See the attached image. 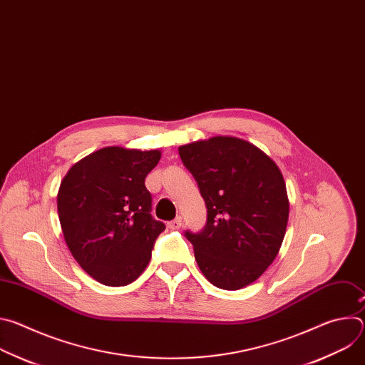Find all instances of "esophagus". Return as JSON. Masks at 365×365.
<instances>
[{
  "instance_id": "1",
  "label": "esophagus",
  "mask_w": 365,
  "mask_h": 365,
  "mask_svg": "<svg viewBox=\"0 0 365 365\" xmlns=\"http://www.w3.org/2000/svg\"><path fill=\"white\" fill-rule=\"evenodd\" d=\"M168 227H169L170 230H179V228L182 227V217H176L173 221H170V222L168 224Z\"/></svg>"
}]
</instances>
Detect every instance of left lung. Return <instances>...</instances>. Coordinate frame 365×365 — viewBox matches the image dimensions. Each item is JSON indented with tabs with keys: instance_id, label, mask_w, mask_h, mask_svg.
Segmentation results:
<instances>
[{
	"instance_id": "left-lung-1",
	"label": "left lung",
	"mask_w": 365,
	"mask_h": 365,
	"mask_svg": "<svg viewBox=\"0 0 365 365\" xmlns=\"http://www.w3.org/2000/svg\"><path fill=\"white\" fill-rule=\"evenodd\" d=\"M206 203V224L185 231L195 259L214 286L238 290L255 282L282 247L289 199L277 165L254 144L212 137L179 147Z\"/></svg>"
}]
</instances>
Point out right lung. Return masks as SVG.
I'll use <instances>...</instances> for the list:
<instances>
[{
  "label": "right lung",
  "instance_id": "obj_1",
  "mask_svg": "<svg viewBox=\"0 0 365 365\" xmlns=\"http://www.w3.org/2000/svg\"><path fill=\"white\" fill-rule=\"evenodd\" d=\"M159 150L103 147L75 163L58 193L65 241L78 264L106 286H125L147 267L165 224L151 217L145 176Z\"/></svg>",
  "mask_w": 365,
  "mask_h": 365
}]
</instances>
